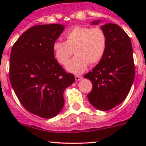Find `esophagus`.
Listing matches in <instances>:
<instances>
[{
  "label": "esophagus",
  "instance_id": "esophagus-1",
  "mask_svg": "<svg viewBox=\"0 0 146 146\" xmlns=\"http://www.w3.org/2000/svg\"><path fill=\"white\" fill-rule=\"evenodd\" d=\"M82 79V77H81V76H78V75L75 76V80L76 81H79Z\"/></svg>",
  "mask_w": 146,
  "mask_h": 146
}]
</instances>
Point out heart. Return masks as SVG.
Wrapping results in <instances>:
<instances>
[{"mask_svg": "<svg viewBox=\"0 0 146 146\" xmlns=\"http://www.w3.org/2000/svg\"><path fill=\"white\" fill-rule=\"evenodd\" d=\"M65 41H56L52 44L55 58L64 65L74 53L76 56L66 64L72 73H82L90 64L95 65L102 59L107 48V36L99 27L76 26L64 34Z\"/></svg>", "mask_w": 146, "mask_h": 146, "instance_id": "b5f03b06", "label": "heart"}]
</instances>
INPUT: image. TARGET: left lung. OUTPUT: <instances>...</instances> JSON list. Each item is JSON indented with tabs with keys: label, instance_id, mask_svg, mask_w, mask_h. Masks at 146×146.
I'll return each mask as SVG.
<instances>
[{
	"label": "left lung",
	"instance_id": "8db88e82",
	"mask_svg": "<svg viewBox=\"0 0 146 146\" xmlns=\"http://www.w3.org/2000/svg\"><path fill=\"white\" fill-rule=\"evenodd\" d=\"M96 20L93 25H98ZM107 36V48L102 59L85 78L91 81L93 88L88 94L95 108L107 111L121 104L128 95L135 79V65L131 40L119 25H101Z\"/></svg>",
	"mask_w": 146,
	"mask_h": 146
}]
</instances>
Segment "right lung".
Returning a JSON list of instances; mask_svg holds the SVG:
<instances>
[{"instance_id":"add662e5","label":"right lung","mask_w":146,"mask_h":146,"mask_svg":"<svg viewBox=\"0 0 146 146\" xmlns=\"http://www.w3.org/2000/svg\"><path fill=\"white\" fill-rule=\"evenodd\" d=\"M64 28L60 24L35 25L25 31L11 49V86L22 105L44 118L60 113L64 90L74 82V76L65 72L52 50Z\"/></svg>"}]
</instances>
